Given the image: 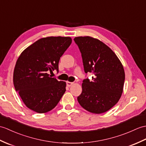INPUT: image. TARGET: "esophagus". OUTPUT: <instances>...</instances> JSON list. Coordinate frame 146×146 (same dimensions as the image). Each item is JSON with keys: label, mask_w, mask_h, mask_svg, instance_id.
<instances>
[{"label": "esophagus", "mask_w": 146, "mask_h": 146, "mask_svg": "<svg viewBox=\"0 0 146 146\" xmlns=\"http://www.w3.org/2000/svg\"><path fill=\"white\" fill-rule=\"evenodd\" d=\"M73 84V82H70V81H67V82H66V85H67V86H68V87H70L71 86H72Z\"/></svg>", "instance_id": "1"}]
</instances>
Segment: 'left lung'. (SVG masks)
<instances>
[{
  "mask_svg": "<svg viewBox=\"0 0 146 146\" xmlns=\"http://www.w3.org/2000/svg\"><path fill=\"white\" fill-rule=\"evenodd\" d=\"M74 40L81 53L84 72L94 75L91 81H83L78 101L91 113H105L119 101L123 93V66L113 51L100 40L86 36Z\"/></svg>",
  "mask_w": 146,
  "mask_h": 146,
  "instance_id": "8db88e82",
  "label": "left lung"
}]
</instances>
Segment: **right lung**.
<instances>
[{
  "mask_svg": "<svg viewBox=\"0 0 146 146\" xmlns=\"http://www.w3.org/2000/svg\"><path fill=\"white\" fill-rule=\"evenodd\" d=\"M72 42L70 36H47L37 40L20 54L13 81L23 103L38 113L52 110L66 91V82L48 73L58 70L60 57Z\"/></svg>",
  "mask_w": 146,
  "mask_h": 146,
  "instance_id": "obj_1",
  "label": "right lung"
}]
</instances>
